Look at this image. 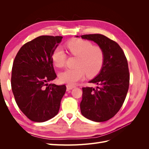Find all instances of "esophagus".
Here are the masks:
<instances>
[{
    "label": "esophagus",
    "mask_w": 149,
    "mask_h": 149,
    "mask_svg": "<svg viewBox=\"0 0 149 149\" xmlns=\"http://www.w3.org/2000/svg\"><path fill=\"white\" fill-rule=\"evenodd\" d=\"M66 88L68 89H72L73 88H75L74 85H71V84H66Z\"/></svg>",
    "instance_id": "34e87169"
}]
</instances>
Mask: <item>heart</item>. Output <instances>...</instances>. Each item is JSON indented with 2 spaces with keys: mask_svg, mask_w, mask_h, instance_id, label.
I'll use <instances>...</instances> for the list:
<instances>
[{
  "mask_svg": "<svg viewBox=\"0 0 149 149\" xmlns=\"http://www.w3.org/2000/svg\"><path fill=\"white\" fill-rule=\"evenodd\" d=\"M66 48L70 55L78 57L74 69H66L59 74L60 81L74 84L85 78L94 77L100 73L104 62V52L101 47L83 39H73L66 43ZM66 54L60 47L54 49L52 54L53 65L63 68L66 61Z\"/></svg>",
  "mask_w": 149,
  "mask_h": 149,
  "instance_id": "1",
  "label": "heart"
}]
</instances>
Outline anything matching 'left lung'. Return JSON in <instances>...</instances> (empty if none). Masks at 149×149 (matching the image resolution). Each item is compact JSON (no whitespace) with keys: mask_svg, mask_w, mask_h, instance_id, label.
<instances>
[{"mask_svg":"<svg viewBox=\"0 0 149 149\" xmlns=\"http://www.w3.org/2000/svg\"><path fill=\"white\" fill-rule=\"evenodd\" d=\"M81 37L96 42L105 55L100 73L89 81L98 86L82 88L81 112L88 119L104 122L118 113L125 101L130 80L127 60L119 45L106 36L96 33Z\"/></svg>","mask_w":149,"mask_h":149,"instance_id":"left-lung-1","label":"left lung"}]
</instances>
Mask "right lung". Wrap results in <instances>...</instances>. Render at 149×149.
Masks as SVG:
<instances>
[{"mask_svg":"<svg viewBox=\"0 0 149 149\" xmlns=\"http://www.w3.org/2000/svg\"><path fill=\"white\" fill-rule=\"evenodd\" d=\"M61 36L42 35L22 46L13 63L11 87L17 106L32 121L53 118L60 109L65 85L48 84L55 79L52 54Z\"/></svg>","mask_w":149,"mask_h":149,"instance_id":"obj_1","label":"right lung"}]
</instances>
